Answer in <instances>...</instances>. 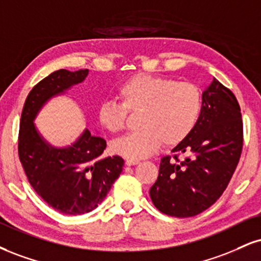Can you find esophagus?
<instances>
[{
    "mask_svg": "<svg viewBox=\"0 0 261 261\" xmlns=\"http://www.w3.org/2000/svg\"><path fill=\"white\" fill-rule=\"evenodd\" d=\"M139 161H135V159H126V161H125V164H126L127 166H131V165H136V164H139Z\"/></svg>",
    "mask_w": 261,
    "mask_h": 261,
    "instance_id": "1",
    "label": "esophagus"
}]
</instances>
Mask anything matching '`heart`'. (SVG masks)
I'll return each mask as SVG.
<instances>
[{"label": "heart", "instance_id": "heart-1", "mask_svg": "<svg viewBox=\"0 0 261 261\" xmlns=\"http://www.w3.org/2000/svg\"><path fill=\"white\" fill-rule=\"evenodd\" d=\"M118 97L121 103H100L97 119L100 126L115 134L124 128L127 112H142V130L112 143L115 154L135 161L152 155L163 142L176 146L186 140L198 124L203 109L202 93L196 85L149 74H137L125 80L119 86Z\"/></svg>", "mask_w": 261, "mask_h": 261}]
</instances>
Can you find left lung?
<instances>
[{"label":"left lung","mask_w":261,"mask_h":261,"mask_svg":"<svg viewBox=\"0 0 261 261\" xmlns=\"http://www.w3.org/2000/svg\"><path fill=\"white\" fill-rule=\"evenodd\" d=\"M199 121L170 155L163 156L149 196L166 215H198L220 198L240 162L243 122L237 98L214 77L204 90ZM178 154H187L182 162Z\"/></svg>","instance_id":"obj_1"}]
</instances>
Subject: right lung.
I'll return each instance as SVG.
<instances>
[{"label":"right lung","mask_w":261,"mask_h":261,"mask_svg":"<svg viewBox=\"0 0 261 261\" xmlns=\"http://www.w3.org/2000/svg\"><path fill=\"white\" fill-rule=\"evenodd\" d=\"M89 69H59L33 87L25 99L18 153L31 187L53 209L81 215L98 206L121 174L124 159L100 158L107 142L85 128L73 144L55 147L43 139L34 120L52 97L86 79Z\"/></svg>","instance_id":"obj_1"}]
</instances>
